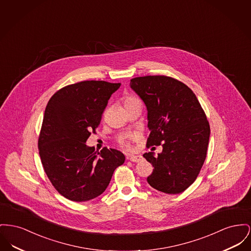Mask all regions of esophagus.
Returning a JSON list of instances; mask_svg holds the SVG:
<instances>
[{"mask_svg":"<svg viewBox=\"0 0 251 251\" xmlns=\"http://www.w3.org/2000/svg\"><path fill=\"white\" fill-rule=\"evenodd\" d=\"M127 158L132 162H140L143 159V157L141 155H128Z\"/></svg>","mask_w":251,"mask_h":251,"instance_id":"obj_1","label":"esophagus"}]
</instances>
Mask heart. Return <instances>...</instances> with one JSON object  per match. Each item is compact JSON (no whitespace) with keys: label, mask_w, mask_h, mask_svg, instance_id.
<instances>
[{"label":"heart","mask_w":251,"mask_h":251,"mask_svg":"<svg viewBox=\"0 0 251 251\" xmlns=\"http://www.w3.org/2000/svg\"><path fill=\"white\" fill-rule=\"evenodd\" d=\"M134 100H136V99L132 98V97H127V98L125 99V100H124V103H128V102H130V101H133ZM120 144H121L123 147H129L128 142H127V141H125V140H121V141H120Z\"/></svg>","instance_id":"obj_1"}]
</instances>
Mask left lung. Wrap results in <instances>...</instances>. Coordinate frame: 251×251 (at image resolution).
I'll list each match as a JSON object with an SVG mask.
<instances>
[{"mask_svg": "<svg viewBox=\"0 0 251 251\" xmlns=\"http://www.w3.org/2000/svg\"><path fill=\"white\" fill-rule=\"evenodd\" d=\"M130 86L147 107L148 147H163L158 156L143 154L154 168L148 183L168 194L184 192L206 159L210 129L204 110L192 90L171 76H138Z\"/></svg>", "mask_w": 251, "mask_h": 251, "instance_id": "obj_1", "label": "left lung"}]
</instances>
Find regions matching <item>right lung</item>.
I'll use <instances>...</instances> for the list:
<instances>
[{
    "mask_svg": "<svg viewBox=\"0 0 251 251\" xmlns=\"http://www.w3.org/2000/svg\"><path fill=\"white\" fill-rule=\"evenodd\" d=\"M120 83L85 80L56 92L46 105L38 146L45 174L58 192L75 202L100 196L125 161L116 149L86 145Z\"/></svg>",
    "mask_w": 251,
    "mask_h": 251,
    "instance_id": "add662e5",
    "label": "right lung"
}]
</instances>
